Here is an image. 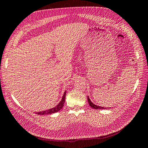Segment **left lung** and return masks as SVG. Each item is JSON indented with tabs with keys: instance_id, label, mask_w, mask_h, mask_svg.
I'll return each mask as SVG.
<instances>
[{
	"instance_id": "1",
	"label": "left lung",
	"mask_w": 148,
	"mask_h": 148,
	"mask_svg": "<svg viewBox=\"0 0 148 148\" xmlns=\"http://www.w3.org/2000/svg\"><path fill=\"white\" fill-rule=\"evenodd\" d=\"M88 100L89 104H90V106L92 108L96 109V110H98V109H100H100H106V108H104V107H102V106H98L94 104L93 103H92V102L90 100V98H89V97H88Z\"/></svg>"
}]
</instances>
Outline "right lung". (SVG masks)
I'll return each instance as SVG.
<instances>
[{"mask_svg": "<svg viewBox=\"0 0 148 148\" xmlns=\"http://www.w3.org/2000/svg\"><path fill=\"white\" fill-rule=\"evenodd\" d=\"M66 91H65L64 93L61 101L58 103V104H57V106H56L55 108H53L51 109H49V110H46V111H40V112H38V113L37 112L36 114L42 115H49V114L58 112V111H60L64 106V102H65V99H66Z\"/></svg>", "mask_w": 148, "mask_h": 148, "instance_id": "add662e5", "label": "right lung"}]
</instances>
